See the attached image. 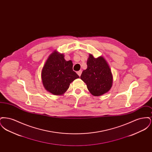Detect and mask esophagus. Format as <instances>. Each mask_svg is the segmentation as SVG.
<instances>
[{
	"label": "esophagus",
	"instance_id": "34e87169",
	"mask_svg": "<svg viewBox=\"0 0 152 152\" xmlns=\"http://www.w3.org/2000/svg\"><path fill=\"white\" fill-rule=\"evenodd\" d=\"M81 73H82V71H81V70H80V71H77V75H78L79 76H81Z\"/></svg>",
	"mask_w": 152,
	"mask_h": 152
}]
</instances>
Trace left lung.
Returning a JSON list of instances; mask_svg holds the SVG:
<instances>
[{
	"mask_svg": "<svg viewBox=\"0 0 152 152\" xmlns=\"http://www.w3.org/2000/svg\"><path fill=\"white\" fill-rule=\"evenodd\" d=\"M87 64V68L83 71L80 78L90 93L99 96L108 92L112 86L113 76L105 59L102 56L94 58L89 54Z\"/></svg>",
	"mask_w": 152,
	"mask_h": 152,
	"instance_id": "1",
	"label": "left lung"
}]
</instances>
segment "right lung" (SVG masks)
<instances>
[{
    "label": "right lung",
    "mask_w": 152,
    "mask_h": 152,
    "mask_svg": "<svg viewBox=\"0 0 152 152\" xmlns=\"http://www.w3.org/2000/svg\"><path fill=\"white\" fill-rule=\"evenodd\" d=\"M72 68L71 60L66 61L64 54L53 51L46 60L42 71L45 89L54 95L64 94L73 81L79 77Z\"/></svg>",
    "instance_id": "obj_1"
}]
</instances>
